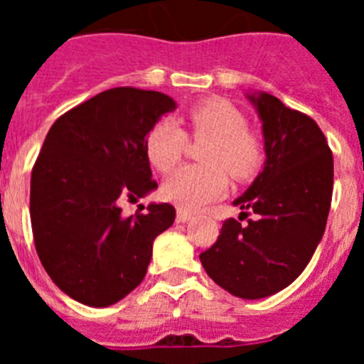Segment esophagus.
<instances>
[{
    "mask_svg": "<svg viewBox=\"0 0 364 364\" xmlns=\"http://www.w3.org/2000/svg\"><path fill=\"white\" fill-rule=\"evenodd\" d=\"M193 215L186 210H176V222H189Z\"/></svg>",
    "mask_w": 364,
    "mask_h": 364,
    "instance_id": "1",
    "label": "esophagus"
}]
</instances>
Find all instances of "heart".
I'll list each match as a JSON object with an SVG mask.
<instances>
[{
	"label": "heart",
	"instance_id": "obj_1",
	"mask_svg": "<svg viewBox=\"0 0 364 364\" xmlns=\"http://www.w3.org/2000/svg\"><path fill=\"white\" fill-rule=\"evenodd\" d=\"M189 124L197 138L210 140L202 162L208 166H186L167 176L162 195L180 210L197 211L208 202L220 198L228 189L227 169L235 178H244L259 164L257 138L244 129V117L226 100H208L189 112ZM186 133L171 118H162L146 138V154L151 166L167 173L182 159Z\"/></svg>",
	"mask_w": 364,
	"mask_h": 364
}]
</instances>
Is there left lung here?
Instances as JSON below:
<instances>
[{
  "instance_id": "1",
  "label": "left lung",
  "mask_w": 364,
  "mask_h": 364,
  "mask_svg": "<svg viewBox=\"0 0 364 364\" xmlns=\"http://www.w3.org/2000/svg\"><path fill=\"white\" fill-rule=\"evenodd\" d=\"M262 124L266 160L233 205L255 213L242 226L222 224L217 242L200 253L205 273L240 299H264L302 273L326 228L333 159L319 125L269 92L246 95ZM242 215V213H240Z\"/></svg>"
}]
</instances>
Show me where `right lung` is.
Segmentation results:
<instances>
[{
  "instance_id": "add662e5",
  "label": "right lung",
  "mask_w": 364,
  "mask_h": 364,
  "mask_svg": "<svg viewBox=\"0 0 364 364\" xmlns=\"http://www.w3.org/2000/svg\"><path fill=\"white\" fill-rule=\"evenodd\" d=\"M176 109L171 96L134 87L100 92L58 118L31 176V222L45 272L74 301L111 306L144 281L153 242L173 226L171 204L122 215V197L156 189L146 138Z\"/></svg>"
}]
</instances>
